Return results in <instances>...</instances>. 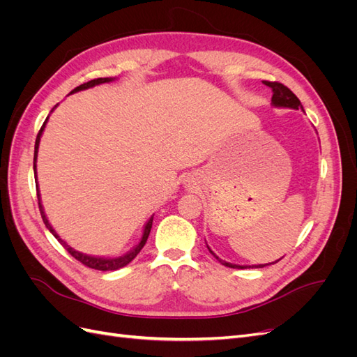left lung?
Segmentation results:
<instances>
[{
	"mask_svg": "<svg viewBox=\"0 0 357 357\" xmlns=\"http://www.w3.org/2000/svg\"><path fill=\"white\" fill-rule=\"evenodd\" d=\"M264 84H266L268 88L273 89V98H271L273 105H275V107H287V109H295V110H304V109H302L301 101L298 100V96L294 92H291L287 88V86L278 83V82H266V80L264 82ZM208 250H210V247H208ZM210 253L225 266L236 268V269L247 268V266H243V265H234V264H229V262H225V261H222V259H219L218 256H215L211 250H210ZM273 264H275V262H273ZM266 265H271V264H266ZM264 266L265 265H253L252 268H264ZM248 268H250V266H248Z\"/></svg>",
	"mask_w": 357,
	"mask_h": 357,
	"instance_id": "1",
	"label": "left lung"
}]
</instances>
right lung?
Masks as SVG:
<instances>
[{"mask_svg": "<svg viewBox=\"0 0 357 357\" xmlns=\"http://www.w3.org/2000/svg\"><path fill=\"white\" fill-rule=\"evenodd\" d=\"M112 80H113V79H109V77H104V79H102V77H101V79H93V80H91V82H88V83H83V84L77 86V88H75L74 91H71V93H74V92H79V91H83V89H88V88H92V86H95V84L112 82ZM47 119H49V116H47ZM47 119L45 121V123H43V126L40 128V132L37 134V139H36V150H34V174H36V180H37L36 160H37V153H38V144H40L41 134H43V131H45V126H46ZM36 186H37L38 208H40V214H41V218H43V222H45V225H46V228L53 234V236H55V238H56V240H58L63 247H66V250H67L73 257L77 259L79 262H82L83 265L89 266V268H92V269H100V271H114V269H119V268H123V266H126V265H128L129 262H131L132 259H134L139 252H142V248L144 247V244H146V241H147V238H149L150 229H152V222H153V218H150V220L146 223L142 240H139V243L132 248V250L129 252V253H126L125 256H121V257H113V259L88 256V255H83V253H80V252H75L74 248H71V247H70L66 241H63V240L61 238V236L55 232V229L52 228L50 223H49V220H47V218H46V214H45V210H43V205H41V201H40V192H38V185H37V183H36Z\"/></svg>", "mask_w": 357, "mask_h": 357, "instance_id": "obj_1", "label": "right lung"}]
</instances>
